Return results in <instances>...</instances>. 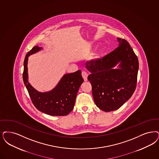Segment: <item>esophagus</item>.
I'll use <instances>...</instances> for the list:
<instances>
[{"mask_svg": "<svg viewBox=\"0 0 159 159\" xmlns=\"http://www.w3.org/2000/svg\"><path fill=\"white\" fill-rule=\"evenodd\" d=\"M82 75L83 78L84 79V81H87L88 80V73L84 71H83L82 72Z\"/></svg>", "mask_w": 159, "mask_h": 159, "instance_id": "obj_1", "label": "esophagus"}]
</instances>
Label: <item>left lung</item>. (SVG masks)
<instances>
[{"mask_svg": "<svg viewBox=\"0 0 159 159\" xmlns=\"http://www.w3.org/2000/svg\"><path fill=\"white\" fill-rule=\"evenodd\" d=\"M118 47L102 59L86 61L91 73L96 105L105 112L116 110L131 97L136 88L139 60L125 39L117 38Z\"/></svg>", "mask_w": 159, "mask_h": 159, "instance_id": "8db88e82", "label": "left lung"}]
</instances>
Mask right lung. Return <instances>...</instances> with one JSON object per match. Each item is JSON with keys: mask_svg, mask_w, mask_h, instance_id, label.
Segmentation results:
<instances>
[{"mask_svg": "<svg viewBox=\"0 0 159 159\" xmlns=\"http://www.w3.org/2000/svg\"><path fill=\"white\" fill-rule=\"evenodd\" d=\"M42 49V47L35 46L26 54L24 62V84L33 104L38 111L52 116L67 115L74 108L78 90L84 81L81 70L64 75L51 90L38 92L28 82L27 65L28 57Z\"/></svg>", "mask_w": 159, "mask_h": 159, "instance_id": "right-lung-1", "label": "right lung"}]
</instances>
